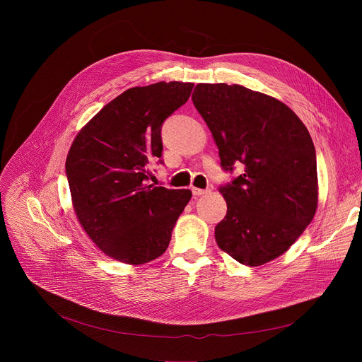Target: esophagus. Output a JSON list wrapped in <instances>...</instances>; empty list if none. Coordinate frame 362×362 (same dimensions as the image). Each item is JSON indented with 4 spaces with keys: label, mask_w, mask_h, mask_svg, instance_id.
I'll list each match as a JSON object with an SVG mask.
<instances>
[{
    "label": "esophagus",
    "mask_w": 362,
    "mask_h": 362,
    "mask_svg": "<svg viewBox=\"0 0 362 362\" xmlns=\"http://www.w3.org/2000/svg\"><path fill=\"white\" fill-rule=\"evenodd\" d=\"M192 193H193V196H203V194H206L208 193V190H204V189H199V187H192Z\"/></svg>",
    "instance_id": "obj_1"
}]
</instances>
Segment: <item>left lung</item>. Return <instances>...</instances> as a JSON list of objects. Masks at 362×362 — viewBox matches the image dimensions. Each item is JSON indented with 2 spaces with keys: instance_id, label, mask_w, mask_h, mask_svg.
<instances>
[{
  "instance_id": "1",
  "label": "left lung",
  "mask_w": 362,
  "mask_h": 362,
  "mask_svg": "<svg viewBox=\"0 0 362 362\" xmlns=\"http://www.w3.org/2000/svg\"><path fill=\"white\" fill-rule=\"evenodd\" d=\"M193 105L219 148L223 170H245L222 186L228 212L215 228L235 261L259 267L285 253L318 206L311 136L282 101L239 84H197Z\"/></svg>"
}]
</instances>
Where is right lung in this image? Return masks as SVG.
I'll use <instances>...</instances> for the list:
<instances>
[{
    "label": "right lung",
    "mask_w": 362,
    "mask_h": 362,
    "mask_svg": "<svg viewBox=\"0 0 362 362\" xmlns=\"http://www.w3.org/2000/svg\"><path fill=\"white\" fill-rule=\"evenodd\" d=\"M193 83L133 87L103 107L76 136L66 160L73 208L101 252L141 265L169 246L189 189L148 183L162 156V124L189 100ZM162 163V162H160Z\"/></svg>",
    "instance_id": "add662e5"
}]
</instances>
